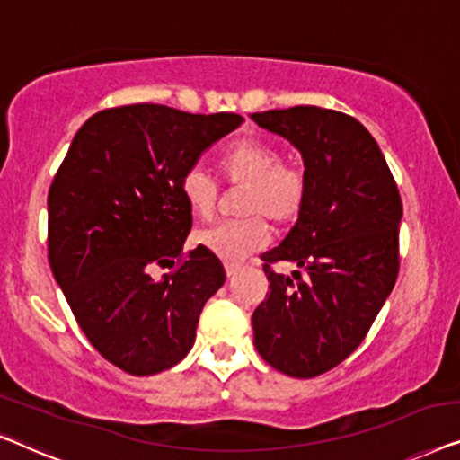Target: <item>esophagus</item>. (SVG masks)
Segmentation results:
<instances>
[{"label": "esophagus", "mask_w": 460, "mask_h": 460, "mask_svg": "<svg viewBox=\"0 0 460 460\" xmlns=\"http://www.w3.org/2000/svg\"><path fill=\"white\" fill-rule=\"evenodd\" d=\"M239 264L237 262H225V273H227V277H233L237 273Z\"/></svg>", "instance_id": "34e87169"}]
</instances>
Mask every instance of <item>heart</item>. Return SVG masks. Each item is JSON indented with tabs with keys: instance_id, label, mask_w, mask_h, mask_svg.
I'll return each mask as SVG.
<instances>
[{
	"instance_id": "obj_1",
	"label": "heart",
	"mask_w": 460,
	"mask_h": 460,
	"mask_svg": "<svg viewBox=\"0 0 460 460\" xmlns=\"http://www.w3.org/2000/svg\"><path fill=\"white\" fill-rule=\"evenodd\" d=\"M218 172L225 183L245 187L239 208L245 218L199 229L193 239L199 248L227 262L242 261L269 243L270 229L264 217L275 227H289L306 204V171L296 163H283L279 150L267 141H233L218 156ZM181 196L191 215L206 221L217 210V181L193 166L181 179Z\"/></svg>"
}]
</instances>
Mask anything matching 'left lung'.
Returning <instances> with one entry per match:
<instances>
[{"instance_id":"left-lung-1","label":"left lung","mask_w":460,"mask_h":460,"mask_svg":"<svg viewBox=\"0 0 460 460\" xmlns=\"http://www.w3.org/2000/svg\"><path fill=\"white\" fill-rule=\"evenodd\" d=\"M252 120L297 147L308 177L292 231L262 254L270 286L252 314L254 346L277 371L310 379L357 350L394 289L402 199L377 141L352 116L294 106ZM275 261H294L305 277L275 274Z\"/></svg>"}]
</instances>
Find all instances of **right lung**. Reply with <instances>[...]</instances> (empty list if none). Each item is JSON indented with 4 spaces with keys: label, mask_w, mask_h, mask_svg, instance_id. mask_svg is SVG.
<instances>
[{
    "label": "right lung",
    "mask_w": 460,
    "mask_h": 460,
    "mask_svg": "<svg viewBox=\"0 0 460 460\" xmlns=\"http://www.w3.org/2000/svg\"><path fill=\"white\" fill-rule=\"evenodd\" d=\"M239 114L133 103L93 114L48 193V252L76 323L103 358L154 375L187 357L199 313L225 283L221 261L183 243L191 212L181 179L235 131ZM180 267L163 280L152 266Z\"/></svg>",
    "instance_id": "1"
}]
</instances>
